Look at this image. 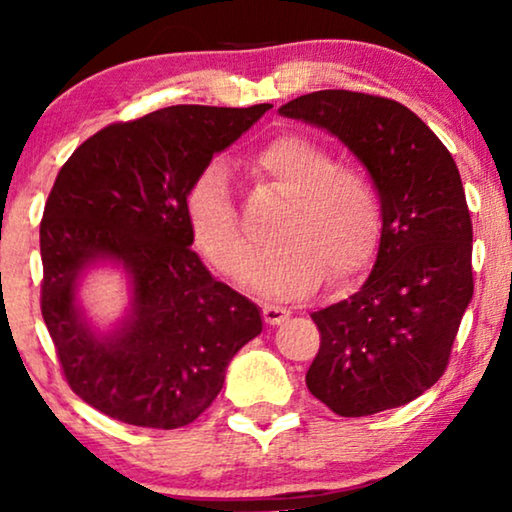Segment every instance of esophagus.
Instances as JSON below:
<instances>
[{"label":"esophagus","instance_id":"obj_1","mask_svg":"<svg viewBox=\"0 0 512 512\" xmlns=\"http://www.w3.org/2000/svg\"><path fill=\"white\" fill-rule=\"evenodd\" d=\"M289 314V310H284V307L279 305H263V321L270 326H279L282 321L289 319Z\"/></svg>","mask_w":512,"mask_h":512}]
</instances>
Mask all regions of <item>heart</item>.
Here are the masks:
<instances>
[{
    "mask_svg": "<svg viewBox=\"0 0 512 512\" xmlns=\"http://www.w3.org/2000/svg\"><path fill=\"white\" fill-rule=\"evenodd\" d=\"M256 181L289 198L277 226L282 244L252 265L251 284L270 296H303L328 275L340 286L373 261L382 242L384 212L377 186L361 167L340 165L317 139L279 135L249 160ZM193 247L221 275L247 277L251 242L244 235L226 172L209 165L186 193Z\"/></svg>",
    "mask_w": 512,
    "mask_h": 512,
    "instance_id": "heart-1",
    "label": "heart"
}]
</instances>
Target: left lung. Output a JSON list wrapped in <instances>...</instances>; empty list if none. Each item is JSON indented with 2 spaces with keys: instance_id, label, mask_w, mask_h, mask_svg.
<instances>
[{
  "instance_id": "left-lung-1",
  "label": "left lung",
  "mask_w": 512,
  "mask_h": 512,
  "mask_svg": "<svg viewBox=\"0 0 512 512\" xmlns=\"http://www.w3.org/2000/svg\"><path fill=\"white\" fill-rule=\"evenodd\" d=\"M279 114L340 137L368 167L384 212L366 284L312 314L321 345L307 389L340 417L415 401L445 373L473 298V223L457 163L422 118L389 97L317 90Z\"/></svg>"
}]
</instances>
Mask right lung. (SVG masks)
Returning a JSON list of instances; mask_svg holds the SVG:
<instances>
[{
    "label": "right lung",
    "mask_w": 512,
    "mask_h": 512,
    "mask_svg": "<svg viewBox=\"0 0 512 512\" xmlns=\"http://www.w3.org/2000/svg\"><path fill=\"white\" fill-rule=\"evenodd\" d=\"M272 104H177L111 123L55 177L39 226L41 317L69 389L95 410L144 429L198 419L237 349L261 333L258 307L216 282L191 249L186 193L216 151ZM114 257L133 277V317L95 339L73 305L75 277Z\"/></svg>",
    "instance_id": "right-lung-1"
}]
</instances>
